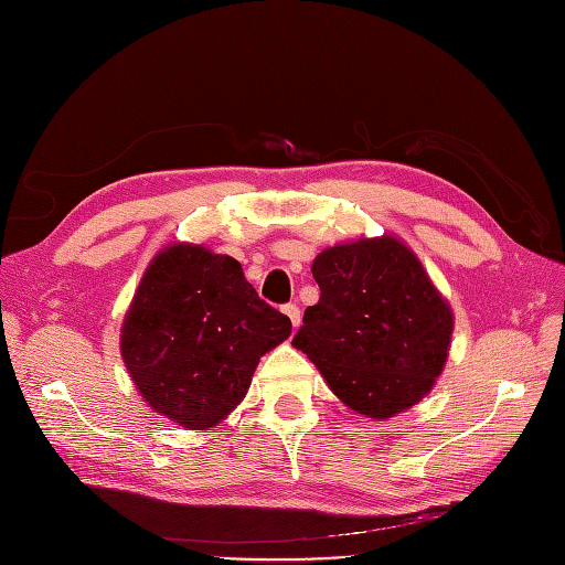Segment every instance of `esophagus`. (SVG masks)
<instances>
[{"mask_svg":"<svg viewBox=\"0 0 565 565\" xmlns=\"http://www.w3.org/2000/svg\"><path fill=\"white\" fill-rule=\"evenodd\" d=\"M282 313L289 318V322H292V328L297 330L299 324H301V311H299V306H297V303H287L285 309H282Z\"/></svg>","mask_w":565,"mask_h":565,"instance_id":"obj_1","label":"esophagus"}]
</instances>
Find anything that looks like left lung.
Instances as JSON below:
<instances>
[{
    "mask_svg": "<svg viewBox=\"0 0 565 565\" xmlns=\"http://www.w3.org/2000/svg\"><path fill=\"white\" fill-rule=\"evenodd\" d=\"M311 273L320 299L292 347L358 415L388 419L417 405L446 367L455 328L417 254L384 233L322 249Z\"/></svg>",
    "mask_w": 565,
    "mask_h": 565,
    "instance_id": "8db88e82",
    "label": "left lung"
}]
</instances>
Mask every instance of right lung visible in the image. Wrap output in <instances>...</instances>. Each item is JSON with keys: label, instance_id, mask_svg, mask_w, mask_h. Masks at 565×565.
<instances>
[{"label": "right lung", "instance_id": "obj_1", "mask_svg": "<svg viewBox=\"0 0 565 565\" xmlns=\"http://www.w3.org/2000/svg\"><path fill=\"white\" fill-rule=\"evenodd\" d=\"M289 334L292 322L259 299L233 256L174 243L136 287L119 353L152 413L204 431L243 403L259 358Z\"/></svg>", "mask_w": 565, "mask_h": 565}]
</instances>
